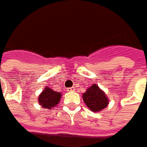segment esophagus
Listing matches in <instances>:
<instances>
[{
	"label": "esophagus",
	"mask_w": 147,
	"mask_h": 147,
	"mask_svg": "<svg viewBox=\"0 0 147 147\" xmlns=\"http://www.w3.org/2000/svg\"><path fill=\"white\" fill-rule=\"evenodd\" d=\"M74 90H75V88H67V91H68V92H74Z\"/></svg>",
	"instance_id": "esophagus-1"
}]
</instances>
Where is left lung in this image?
<instances>
[{"label":"left lung","mask_w":147,"mask_h":147,"mask_svg":"<svg viewBox=\"0 0 147 147\" xmlns=\"http://www.w3.org/2000/svg\"><path fill=\"white\" fill-rule=\"evenodd\" d=\"M82 98L87 106L92 111H100L108 105V98L104 92H102L96 84H93L91 88L82 94Z\"/></svg>","instance_id":"obj_1"}]
</instances>
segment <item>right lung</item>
Here are the masks:
<instances>
[{"label": "right lung", "instance_id": "add662e5", "mask_svg": "<svg viewBox=\"0 0 147 147\" xmlns=\"http://www.w3.org/2000/svg\"><path fill=\"white\" fill-rule=\"evenodd\" d=\"M61 98L60 92L53 91L50 88H46L38 97V102L43 108L51 110L57 105Z\"/></svg>", "mask_w": 147, "mask_h": 147}]
</instances>
